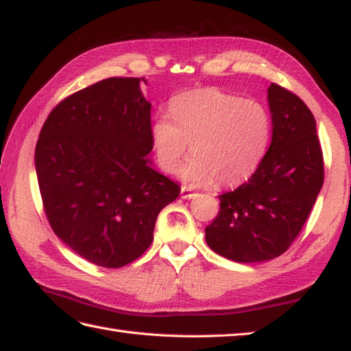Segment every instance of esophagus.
<instances>
[{
  "label": "esophagus",
  "mask_w": 351,
  "mask_h": 351,
  "mask_svg": "<svg viewBox=\"0 0 351 351\" xmlns=\"http://www.w3.org/2000/svg\"><path fill=\"white\" fill-rule=\"evenodd\" d=\"M197 194H195V191H193V189H189V188H182V191H180V197L182 198H184V200H191V198H194Z\"/></svg>",
  "instance_id": "obj_1"
}]
</instances>
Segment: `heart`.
<instances>
[{"mask_svg": "<svg viewBox=\"0 0 351 351\" xmlns=\"http://www.w3.org/2000/svg\"><path fill=\"white\" fill-rule=\"evenodd\" d=\"M169 116H157L151 125L157 163L174 173L189 143L194 156L180 169L189 184L241 182L266 153L270 116L256 101L204 88L171 99Z\"/></svg>", "mask_w": 351, "mask_h": 351, "instance_id": "1", "label": "heart"}]
</instances>
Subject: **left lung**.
I'll use <instances>...</instances> for the list:
<instances>
[{"mask_svg":"<svg viewBox=\"0 0 351 351\" xmlns=\"http://www.w3.org/2000/svg\"><path fill=\"white\" fill-rule=\"evenodd\" d=\"M272 142L246 183L218 195L220 213L204 229L208 246L235 263L286 252L324 183L322 149L312 111L276 84L267 88Z\"/></svg>","mask_w":351,"mask_h":351,"instance_id":"8db88e82","label":"left lung"}]
</instances>
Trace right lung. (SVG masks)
<instances>
[{
    "label": "right lung",
    "instance_id": "obj_1",
    "mask_svg": "<svg viewBox=\"0 0 351 351\" xmlns=\"http://www.w3.org/2000/svg\"><path fill=\"white\" fill-rule=\"evenodd\" d=\"M145 77H108L64 99L35 149L45 215L79 256L102 267L134 261L180 186L153 168Z\"/></svg>",
    "mask_w": 351,
    "mask_h": 351
}]
</instances>
